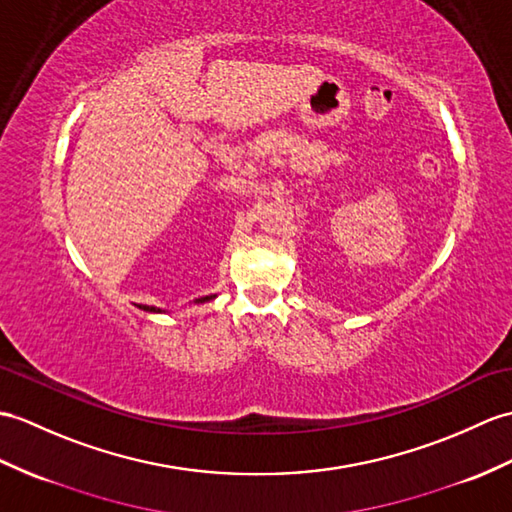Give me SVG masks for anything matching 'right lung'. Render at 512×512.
Segmentation results:
<instances>
[{
	"label": "right lung",
	"mask_w": 512,
	"mask_h": 512,
	"mask_svg": "<svg viewBox=\"0 0 512 512\" xmlns=\"http://www.w3.org/2000/svg\"><path fill=\"white\" fill-rule=\"evenodd\" d=\"M211 299H216V294H213V296H205V299H196V303L211 301ZM141 310H144V312H161V310H157V307H150V305H144V307H141Z\"/></svg>",
	"instance_id": "right-lung-1"
}]
</instances>
